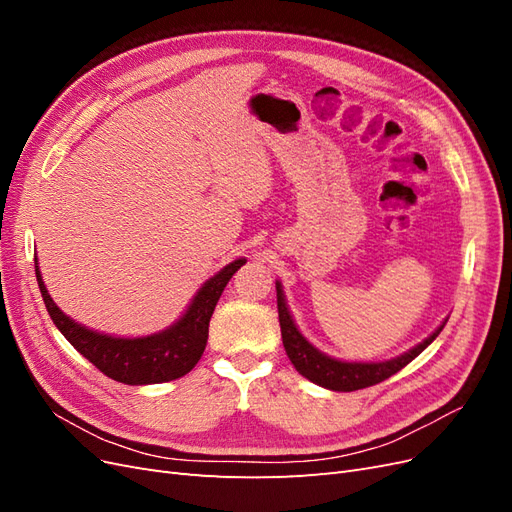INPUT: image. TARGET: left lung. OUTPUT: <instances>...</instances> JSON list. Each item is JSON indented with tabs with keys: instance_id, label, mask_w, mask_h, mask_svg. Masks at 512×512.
Returning a JSON list of instances; mask_svg holds the SVG:
<instances>
[{
	"instance_id": "obj_1",
	"label": "left lung",
	"mask_w": 512,
	"mask_h": 512,
	"mask_svg": "<svg viewBox=\"0 0 512 512\" xmlns=\"http://www.w3.org/2000/svg\"><path fill=\"white\" fill-rule=\"evenodd\" d=\"M275 290H277V314H280V327H282V342H284L290 363L303 378H307L309 382H314L318 386H324V389H329V391L350 393V391L367 389V386H374L386 378H391L393 374H397L399 369H404L410 361H414L416 356L421 354L433 342V339L440 335V331L446 324V320H444L440 327L425 339V342L414 346L412 350L404 352L401 356H395V359H391V361L346 363V361L331 359V356L320 352L318 348H314L307 342V339L299 333L297 324H294V320L288 312V305H286L284 290H282L280 282H275Z\"/></svg>"
}]
</instances>
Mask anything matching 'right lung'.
Returning a JSON list of instances; mask_svg holds the SVG:
<instances>
[{
    "mask_svg": "<svg viewBox=\"0 0 512 512\" xmlns=\"http://www.w3.org/2000/svg\"><path fill=\"white\" fill-rule=\"evenodd\" d=\"M36 262V280L42 292V301L46 305L55 327L61 331L68 342L79 350L89 363H94L104 376L123 384H160L177 380L194 369L205 352L209 337V320L213 309L218 305L226 284L243 265L245 258L230 262L222 271L203 284L192 299L185 314L160 333L147 337H113L98 331H91L83 324L74 322L66 316L51 299L46 290L42 275Z\"/></svg>",
    "mask_w": 512,
    "mask_h": 512,
    "instance_id": "add662e5",
    "label": "right lung"
}]
</instances>
